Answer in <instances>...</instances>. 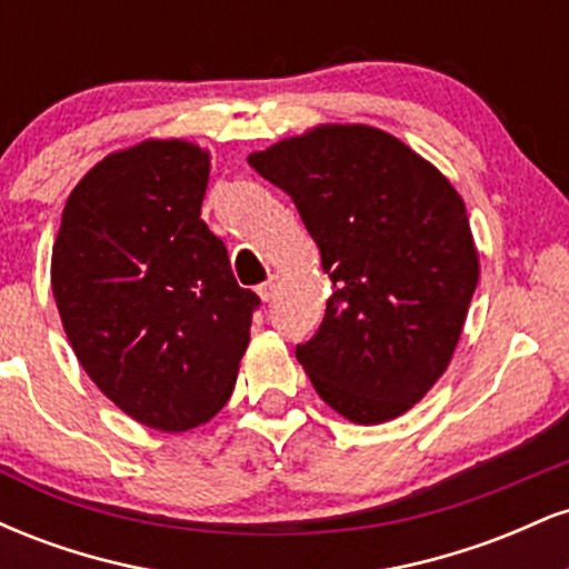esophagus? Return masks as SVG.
I'll list each match as a JSON object with an SVG mask.
<instances>
[{"label": "esophagus", "instance_id": "obj_1", "mask_svg": "<svg viewBox=\"0 0 569 569\" xmlns=\"http://www.w3.org/2000/svg\"><path fill=\"white\" fill-rule=\"evenodd\" d=\"M276 291H278V276H270L262 286H257V293L262 302H270V299L276 297Z\"/></svg>", "mask_w": 569, "mask_h": 569}]
</instances>
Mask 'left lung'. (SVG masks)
I'll return each instance as SVG.
<instances>
[{
    "instance_id": "left-lung-1",
    "label": "left lung",
    "mask_w": 569,
    "mask_h": 569,
    "mask_svg": "<svg viewBox=\"0 0 569 569\" xmlns=\"http://www.w3.org/2000/svg\"><path fill=\"white\" fill-rule=\"evenodd\" d=\"M291 194L331 280L297 358L356 426L396 420L452 361L479 283L466 202L433 162L380 128L326 122L248 154Z\"/></svg>"
}]
</instances>
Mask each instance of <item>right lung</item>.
<instances>
[{"label": "right lung", "mask_w": 569, "mask_h": 569, "mask_svg": "<svg viewBox=\"0 0 569 569\" xmlns=\"http://www.w3.org/2000/svg\"><path fill=\"white\" fill-rule=\"evenodd\" d=\"M211 152L143 139L71 189L50 283L71 350L141 426L184 433L230 401L259 297L200 219Z\"/></svg>", "instance_id": "1"}]
</instances>
